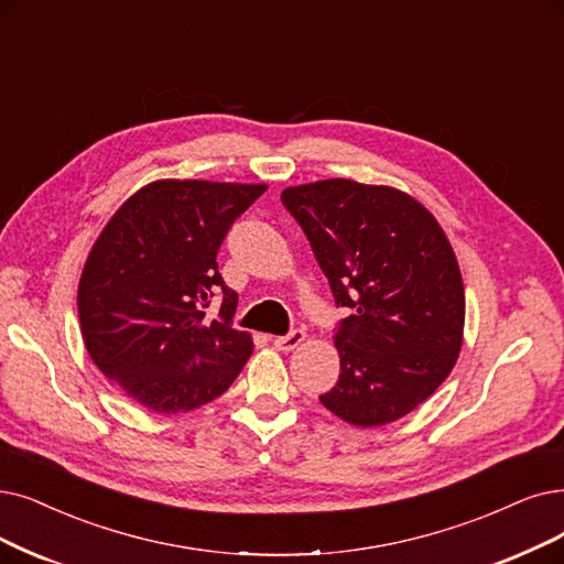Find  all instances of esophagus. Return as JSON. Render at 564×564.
<instances>
[{
	"mask_svg": "<svg viewBox=\"0 0 564 564\" xmlns=\"http://www.w3.org/2000/svg\"><path fill=\"white\" fill-rule=\"evenodd\" d=\"M303 340H305V330L296 328V330H291L289 335H278L273 340V347L280 349V351H291V349H296Z\"/></svg>",
	"mask_w": 564,
	"mask_h": 564,
	"instance_id": "esophagus-1",
	"label": "esophagus"
}]
</instances>
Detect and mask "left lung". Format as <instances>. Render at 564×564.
<instances>
[{
  "instance_id": "obj_1",
  "label": "left lung",
  "mask_w": 564,
  "mask_h": 564,
  "mask_svg": "<svg viewBox=\"0 0 564 564\" xmlns=\"http://www.w3.org/2000/svg\"><path fill=\"white\" fill-rule=\"evenodd\" d=\"M337 307L340 379L322 404L358 427L410 414L454 370L465 289L454 247L416 198L333 177L286 187Z\"/></svg>"
}]
</instances>
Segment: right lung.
<instances>
[{
  "label": "right lung",
  "mask_w": 564,
  "mask_h": 564,
  "mask_svg": "<svg viewBox=\"0 0 564 564\" xmlns=\"http://www.w3.org/2000/svg\"><path fill=\"white\" fill-rule=\"evenodd\" d=\"M265 185L154 180L99 234L78 284L83 343L131 400L160 414L192 412L227 391L254 345L231 319L238 294L217 250ZM217 290L220 317L205 307Z\"/></svg>",
  "instance_id": "1"
}]
</instances>
